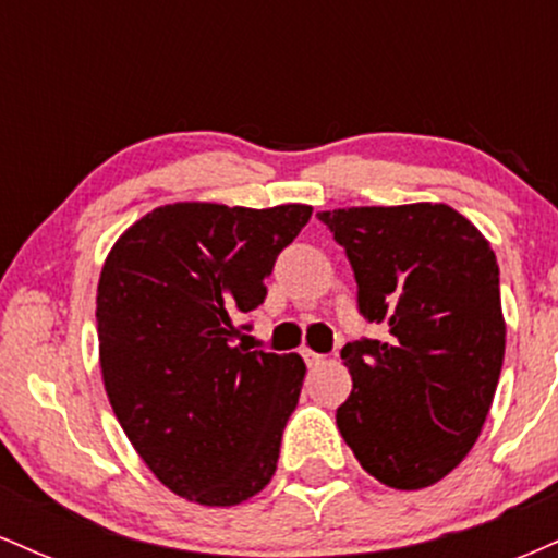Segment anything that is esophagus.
<instances>
[{
	"instance_id": "1",
	"label": "esophagus",
	"mask_w": 558,
	"mask_h": 558,
	"mask_svg": "<svg viewBox=\"0 0 558 558\" xmlns=\"http://www.w3.org/2000/svg\"><path fill=\"white\" fill-rule=\"evenodd\" d=\"M304 360H306V364H310V367H317V364L325 362V356L315 354V351H310V349H304Z\"/></svg>"
}]
</instances>
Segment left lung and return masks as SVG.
Returning <instances> with one entry per match:
<instances>
[{
    "instance_id": "obj_1",
    "label": "left lung",
    "mask_w": 558,
    "mask_h": 558,
    "mask_svg": "<svg viewBox=\"0 0 558 558\" xmlns=\"http://www.w3.org/2000/svg\"><path fill=\"white\" fill-rule=\"evenodd\" d=\"M356 278V306L388 338L341 349L351 396L338 430L369 475L399 490L446 477L475 446L504 364L498 265L446 204L319 213Z\"/></svg>"
}]
</instances>
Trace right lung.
Segmentation results:
<instances>
[{
    "label": "right lung",
    "instance_id": "obj_1",
    "mask_svg": "<svg viewBox=\"0 0 558 558\" xmlns=\"http://www.w3.org/2000/svg\"><path fill=\"white\" fill-rule=\"evenodd\" d=\"M312 207L178 202L120 235L96 288L105 390L128 440L172 493L235 506L270 483L304 386L299 354L233 345ZM248 330V325H241Z\"/></svg>",
    "mask_w": 558,
    "mask_h": 558
}]
</instances>
